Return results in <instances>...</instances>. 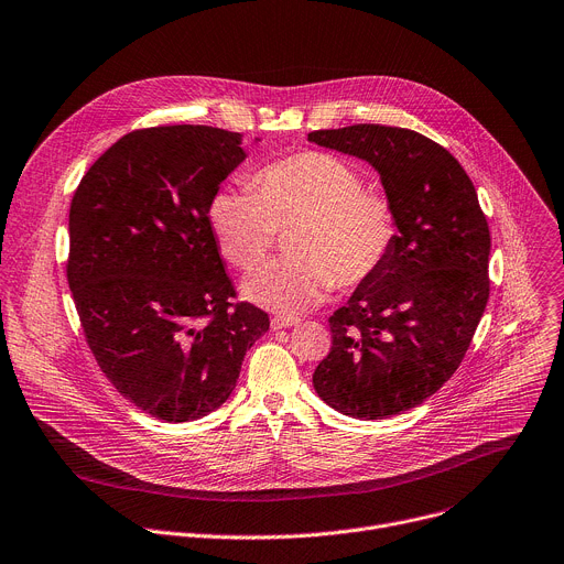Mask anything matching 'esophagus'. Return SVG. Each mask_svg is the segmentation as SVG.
<instances>
[{
    "instance_id": "esophagus-1",
    "label": "esophagus",
    "mask_w": 564,
    "mask_h": 564,
    "mask_svg": "<svg viewBox=\"0 0 564 564\" xmlns=\"http://www.w3.org/2000/svg\"><path fill=\"white\" fill-rule=\"evenodd\" d=\"M296 324H299V319H294V317H272V322H270L272 330H281V328H292V326H296Z\"/></svg>"
}]
</instances>
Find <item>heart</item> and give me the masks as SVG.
Segmentation results:
<instances>
[{
    "label": "heart",
    "instance_id": "b5f03b06",
    "mask_svg": "<svg viewBox=\"0 0 564 564\" xmlns=\"http://www.w3.org/2000/svg\"><path fill=\"white\" fill-rule=\"evenodd\" d=\"M253 186H223L209 199V223L220 251L253 270L292 227V256L256 270L242 294L263 308L294 317L313 311L339 285L371 279L395 238L391 202L367 191L365 177L328 152H299L268 164Z\"/></svg>",
    "mask_w": 564,
    "mask_h": 564
}]
</instances>
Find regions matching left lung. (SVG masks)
I'll list each match as a JSON object with an SVG mask.
<instances>
[{"label": "left lung", "instance_id": "obj_1", "mask_svg": "<svg viewBox=\"0 0 564 564\" xmlns=\"http://www.w3.org/2000/svg\"><path fill=\"white\" fill-rule=\"evenodd\" d=\"M308 141L369 162L398 229L380 270L330 315L333 346L313 384L344 416L389 419L464 360L490 294L488 223L464 166L414 130L360 123Z\"/></svg>", "mask_w": 564, "mask_h": 564}]
</instances>
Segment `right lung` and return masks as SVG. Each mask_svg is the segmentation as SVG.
<instances>
[{"mask_svg": "<svg viewBox=\"0 0 564 564\" xmlns=\"http://www.w3.org/2000/svg\"><path fill=\"white\" fill-rule=\"evenodd\" d=\"M259 141V139H256ZM242 134L209 126L134 130L100 155L69 209L67 281L96 362L166 423L216 412L270 317L236 296L209 199L245 162Z\"/></svg>", "mask_w": 564, "mask_h": 564, "instance_id": "obj_1", "label": "right lung"}]
</instances>
